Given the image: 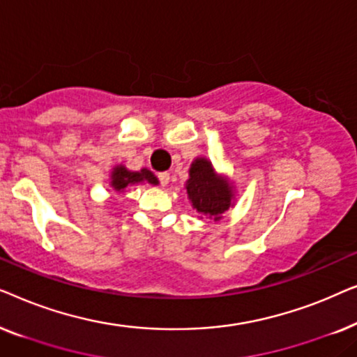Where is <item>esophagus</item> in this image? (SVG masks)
Listing matches in <instances>:
<instances>
[{
  "instance_id": "34e87169",
  "label": "esophagus",
  "mask_w": 357,
  "mask_h": 357,
  "mask_svg": "<svg viewBox=\"0 0 357 357\" xmlns=\"http://www.w3.org/2000/svg\"><path fill=\"white\" fill-rule=\"evenodd\" d=\"M158 178H159L160 185H162V187H165V185H167L169 180H170V174H169V172H160V174L158 175Z\"/></svg>"
}]
</instances>
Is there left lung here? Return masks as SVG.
Masks as SVG:
<instances>
[{"label": "left lung", "instance_id": "obj_1", "mask_svg": "<svg viewBox=\"0 0 357 357\" xmlns=\"http://www.w3.org/2000/svg\"><path fill=\"white\" fill-rule=\"evenodd\" d=\"M187 193L192 199L193 208H197L199 214L214 216V221L219 219V214L227 211L231 206L232 188L227 182L214 175L211 162H208L206 159H197L192 164Z\"/></svg>", "mask_w": 357, "mask_h": 357}]
</instances>
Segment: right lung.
<instances>
[{
	"instance_id": "obj_1",
	"label": "right lung",
	"mask_w": 357,
	"mask_h": 357,
	"mask_svg": "<svg viewBox=\"0 0 357 357\" xmlns=\"http://www.w3.org/2000/svg\"><path fill=\"white\" fill-rule=\"evenodd\" d=\"M139 182H148L155 185L158 183V178L154 177V174L148 169H141L139 172H130L126 170L123 165H119V167L114 169V174H112V187L115 190H123L128 187L130 183H139Z\"/></svg>"
}]
</instances>
